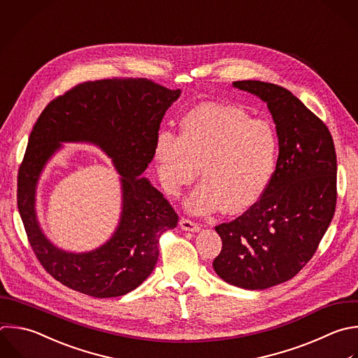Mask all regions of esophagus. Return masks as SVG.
Wrapping results in <instances>:
<instances>
[{
  "label": "esophagus",
  "instance_id": "34e87169",
  "mask_svg": "<svg viewBox=\"0 0 358 358\" xmlns=\"http://www.w3.org/2000/svg\"><path fill=\"white\" fill-rule=\"evenodd\" d=\"M179 225H180V228L185 229V231H190V232H197V231H200V225H199L197 222H194V221H192V220H189V218H185V217L180 218Z\"/></svg>",
  "mask_w": 358,
  "mask_h": 358
}]
</instances>
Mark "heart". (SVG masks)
Returning <instances> with one entry per match:
<instances>
[{
  "label": "heart",
  "instance_id": "heart-1",
  "mask_svg": "<svg viewBox=\"0 0 358 358\" xmlns=\"http://www.w3.org/2000/svg\"><path fill=\"white\" fill-rule=\"evenodd\" d=\"M278 152L270 122L213 102L190 109L180 122V134L159 131L154 148L159 180L171 194L192 185L201 168L203 183L186 201L187 210L199 215L222 207L238 214L255 206L273 179Z\"/></svg>",
  "mask_w": 358,
  "mask_h": 358
}]
</instances>
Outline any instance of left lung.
<instances>
[{"instance_id":"obj_1","label":"left lung","mask_w":358,"mask_h":358,"mask_svg":"<svg viewBox=\"0 0 358 358\" xmlns=\"http://www.w3.org/2000/svg\"><path fill=\"white\" fill-rule=\"evenodd\" d=\"M232 85L267 103L280 152L262 199L215 227L222 248L213 267L232 285L264 289L292 278L315 255L336 210V151L326 124L288 90L252 80Z\"/></svg>"}]
</instances>
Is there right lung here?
<instances>
[{"mask_svg": "<svg viewBox=\"0 0 358 358\" xmlns=\"http://www.w3.org/2000/svg\"><path fill=\"white\" fill-rule=\"evenodd\" d=\"M180 90L147 78L87 81L55 98L29 137L18 171V210L34 253L57 281L78 292L112 298L137 288L154 270L159 238L178 225L171 203L140 175L154 158L159 124ZM99 145L122 175L124 211L115 235L99 250L67 254L41 234L34 213L40 172L60 142Z\"/></svg>", "mask_w": 358, "mask_h": 358, "instance_id": "add662e5", "label": "right lung"}]
</instances>
